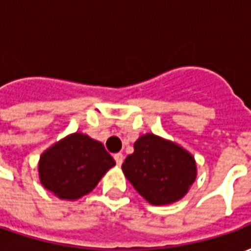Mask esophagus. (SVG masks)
Returning <instances> with one entry per match:
<instances>
[{
	"instance_id": "34e87169",
	"label": "esophagus",
	"mask_w": 251,
	"mask_h": 251,
	"mask_svg": "<svg viewBox=\"0 0 251 251\" xmlns=\"http://www.w3.org/2000/svg\"><path fill=\"white\" fill-rule=\"evenodd\" d=\"M114 160L115 163H117V165H121V164L124 163V154H122V153H115Z\"/></svg>"
}]
</instances>
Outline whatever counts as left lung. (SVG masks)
<instances>
[{"instance_id": "1", "label": "left lung", "mask_w": 251, "mask_h": 251, "mask_svg": "<svg viewBox=\"0 0 251 251\" xmlns=\"http://www.w3.org/2000/svg\"><path fill=\"white\" fill-rule=\"evenodd\" d=\"M126 179L151 204H171L184 196L196 179L194 156L184 148L147 133L122 164Z\"/></svg>"}]
</instances>
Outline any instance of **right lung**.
I'll list each match as a JSON object with an SVG mask.
<instances>
[{
    "label": "right lung",
    "mask_w": 251,
    "mask_h": 251,
    "mask_svg": "<svg viewBox=\"0 0 251 251\" xmlns=\"http://www.w3.org/2000/svg\"><path fill=\"white\" fill-rule=\"evenodd\" d=\"M115 165L102 142L74 133L41 154L39 177L43 187L64 200H76L91 192Z\"/></svg>",
    "instance_id": "obj_1"
}]
</instances>
